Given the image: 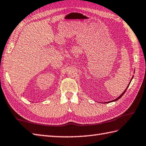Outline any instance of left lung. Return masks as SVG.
I'll return each instance as SVG.
<instances>
[{
    "mask_svg": "<svg viewBox=\"0 0 146 146\" xmlns=\"http://www.w3.org/2000/svg\"><path fill=\"white\" fill-rule=\"evenodd\" d=\"M133 77H134V76H132V79H131V82H130V83H129V84L128 85V86H127V88H126V89L125 90V91L124 92H123V93H122V94H121L120 96H119V97H118V98H115V100H111V101H109V102H104V103H105V104H108V103H110V102H115V101H117V100H119V99H120L121 97H122V96L123 95V94H125V92H126V90H127V88L129 87V85H130V83H131V81H132V78H133Z\"/></svg>",
    "mask_w": 146,
    "mask_h": 146,
    "instance_id": "left-lung-1",
    "label": "left lung"
}]
</instances>
